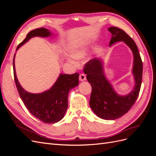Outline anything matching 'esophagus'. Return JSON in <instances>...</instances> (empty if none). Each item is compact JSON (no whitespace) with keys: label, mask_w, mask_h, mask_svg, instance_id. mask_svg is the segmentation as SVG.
<instances>
[{"label":"esophagus","mask_w":156,"mask_h":156,"mask_svg":"<svg viewBox=\"0 0 156 156\" xmlns=\"http://www.w3.org/2000/svg\"><path fill=\"white\" fill-rule=\"evenodd\" d=\"M86 75H84V74H83V73H81V74H80V75H79V80L81 81H85L86 80Z\"/></svg>","instance_id":"esophagus-1"}]
</instances>
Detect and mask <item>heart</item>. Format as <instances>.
Segmentation results:
<instances>
[{
  "instance_id": "b5f03b06",
  "label": "heart",
  "mask_w": 156,
  "mask_h": 156,
  "mask_svg": "<svg viewBox=\"0 0 156 156\" xmlns=\"http://www.w3.org/2000/svg\"><path fill=\"white\" fill-rule=\"evenodd\" d=\"M88 49V47L87 45H79L77 46H75L73 48L72 51H71V54L73 58L76 59H81L84 58L87 54V51ZM69 62L72 64H75V62L72 60L69 59Z\"/></svg>"
}]
</instances>
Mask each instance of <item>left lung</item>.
<instances>
[{"label":"left lung","instance_id":"8db88e82","mask_svg":"<svg viewBox=\"0 0 156 156\" xmlns=\"http://www.w3.org/2000/svg\"><path fill=\"white\" fill-rule=\"evenodd\" d=\"M112 34L109 45L117 41H124L133 54V73L135 87L126 96H120L106 79L100 58H94L84 65V72L90 83L92 92L90 106L94 112L102 119L115 120L120 118L133 105L139 96L143 76V62L135 41L121 29L111 27L108 29Z\"/></svg>","mask_w":156,"mask_h":156}]
</instances>
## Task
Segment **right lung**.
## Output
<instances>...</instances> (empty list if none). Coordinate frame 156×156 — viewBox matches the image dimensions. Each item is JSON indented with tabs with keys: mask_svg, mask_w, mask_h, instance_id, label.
<instances>
[{
	"mask_svg": "<svg viewBox=\"0 0 156 156\" xmlns=\"http://www.w3.org/2000/svg\"><path fill=\"white\" fill-rule=\"evenodd\" d=\"M52 34L45 28L33 30L28 33L25 40L18 45L16 51L31 37L35 36L49 37ZM14 57L13 60V76L17 91L25 107L31 114L46 124H54L64 116L68 103V92L71 89L79 84V74L72 75L61 73L54 85L48 90L40 94L27 92L19 83L16 73Z\"/></svg>",
	"mask_w": 156,
	"mask_h": 156,
	"instance_id": "add662e5",
	"label": "right lung"
}]
</instances>
